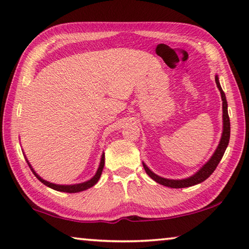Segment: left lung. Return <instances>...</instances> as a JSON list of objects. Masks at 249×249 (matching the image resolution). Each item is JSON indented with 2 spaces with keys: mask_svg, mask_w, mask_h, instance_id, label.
<instances>
[{
  "mask_svg": "<svg viewBox=\"0 0 249 249\" xmlns=\"http://www.w3.org/2000/svg\"><path fill=\"white\" fill-rule=\"evenodd\" d=\"M214 80H216L217 87L219 88L220 94H221V99H222V120H224V131H222V135H221V140L219 145H218L216 152H214L213 157L209 161H208L205 165L202 166L201 169L196 172L195 176H192L188 179H183V180H170V179H164V178H161L157 176V174L153 173L150 169L143 163L144 170L145 172L150 176L152 179H153L155 182L160 183L162 185H165V187L169 188H174V189H179V188H188L191 187V185L201 183L202 181H205L208 179L213 172L216 170L217 165L219 164L220 160L224 157V153L226 151V148L228 146L229 143V139H231V121H229V116H228V109H227V101H226V95L224 90L221 89V86L219 84V80H218V76L214 77Z\"/></svg>",
  "mask_w": 249,
  "mask_h": 249,
  "instance_id": "obj_1",
  "label": "left lung"
}]
</instances>
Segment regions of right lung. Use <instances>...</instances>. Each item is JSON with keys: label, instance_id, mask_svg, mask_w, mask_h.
Masks as SVG:
<instances>
[{"label": "right lung", "instance_id": "1", "mask_svg": "<svg viewBox=\"0 0 249 249\" xmlns=\"http://www.w3.org/2000/svg\"><path fill=\"white\" fill-rule=\"evenodd\" d=\"M28 162V161H27ZM29 164V163H28ZM104 164H105V155H102V160H101V164H99V168L97 170V172L94 177L91 178L90 180L86 181V182L84 183H79V184H72V185H60V184H53V183H50L48 182V181L43 180L40 178L38 174H36L35 171H33V169L31 168V165L29 164L30 168H31L32 172L35 173V176L38 178V179L41 181L43 184H46L47 187H49L51 189H53V190H57V191H61V192H69V194H75V192H80V191H84V190H87V189L91 188L92 185H95L97 183V181L99 180V178L102 176V172H103V169H104Z\"/></svg>", "mask_w": 249, "mask_h": 249}]
</instances>
